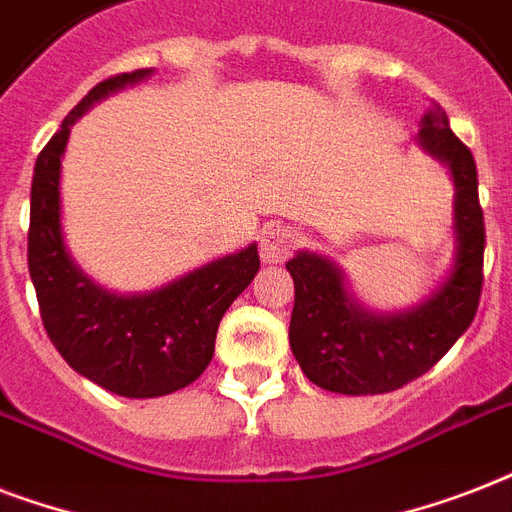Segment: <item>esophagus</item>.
I'll return each instance as SVG.
<instances>
[{"label": "esophagus", "instance_id": "34e87169", "mask_svg": "<svg viewBox=\"0 0 512 512\" xmlns=\"http://www.w3.org/2000/svg\"><path fill=\"white\" fill-rule=\"evenodd\" d=\"M292 247H295V233L289 231V225L271 223L260 233V255L265 263H281Z\"/></svg>", "mask_w": 512, "mask_h": 512}]
</instances>
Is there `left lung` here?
I'll return each mask as SVG.
<instances>
[{
  "label": "left lung",
  "instance_id": "1",
  "mask_svg": "<svg viewBox=\"0 0 512 512\" xmlns=\"http://www.w3.org/2000/svg\"><path fill=\"white\" fill-rule=\"evenodd\" d=\"M420 146L454 180V265L441 287L409 311L374 313L353 300L342 271L316 252L287 263L295 281L289 345L305 377L342 396H377L417 380L470 327L484 287V209L470 148L449 127L444 108L422 116Z\"/></svg>",
  "mask_w": 512,
  "mask_h": 512
}]
</instances>
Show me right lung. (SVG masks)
I'll return each instance as SVG.
<instances>
[{
	"label": "right lung",
	"instance_id": "right-lung-1",
	"mask_svg": "<svg viewBox=\"0 0 512 512\" xmlns=\"http://www.w3.org/2000/svg\"><path fill=\"white\" fill-rule=\"evenodd\" d=\"M151 76V68L95 84L63 119L36 159L31 180L28 273L42 324L71 369L127 398L175 393L199 377L215 353L223 313L260 271L249 244L143 295H114L71 260L60 228V159L71 124L98 100Z\"/></svg>",
	"mask_w": 512,
	"mask_h": 512
}]
</instances>
